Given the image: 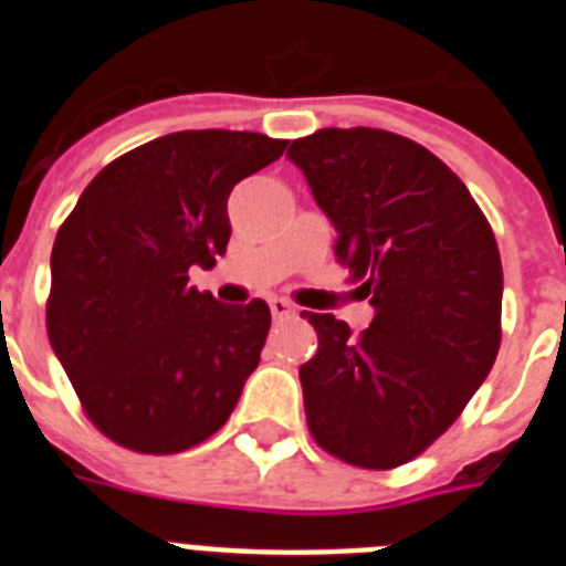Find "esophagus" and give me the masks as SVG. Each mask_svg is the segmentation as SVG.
<instances>
[{"instance_id": "34e87169", "label": "esophagus", "mask_w": 566, "mask_h": 566, "mask_svg": "<svg viewBox=\"0 0 566 566\" xmlns=\"http://www.w3.org/2000/svg\"><path fill=\"white\" fill-rule=\"evenodd\" d=\"M270 313H273V318H290L296 311H293V304H290V302L273 296V298H270Z\"/></svg>"}]
</instances>
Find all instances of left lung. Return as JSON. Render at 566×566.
<instances>
[{"label":"left lung","mask_w":566,"mask_h":566,"mask_svg":"<svg viewBox=\"0 0 566 566\" xmlns=\"http://www.w3.org/2000/svg\"><path fill=\"white\" fill-rule=\"evenodd\" d=\"M287 156L376 311L358 336L331 313H304L318 336L298 370L313 439L353 467L407 464L459 419L499 356L493 228L439 156L390 130L324 127Z\"/></svg>","instance_id":"obj_1"}]
</instances>
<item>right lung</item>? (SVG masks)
<instances>
[{
	"instance_id": "add662e5",
	"label": "right lung",
	"mask_w": 566,
	"mask_h": 566,
	"mask_svg": "<svg viewBox=\"0 0 566 566\" xmlns=\"http://www.w3.org/2000/svg\"><path fill=\"white\" fill-rule=\"evenodd\" d=\"M248 130H179L102 170L59 228L48 338L87 419L116 444L167 455L230 419L270 331V307L188 284L230 239L228 196L284 154Z\"/></svg>"
}]
</instances>
